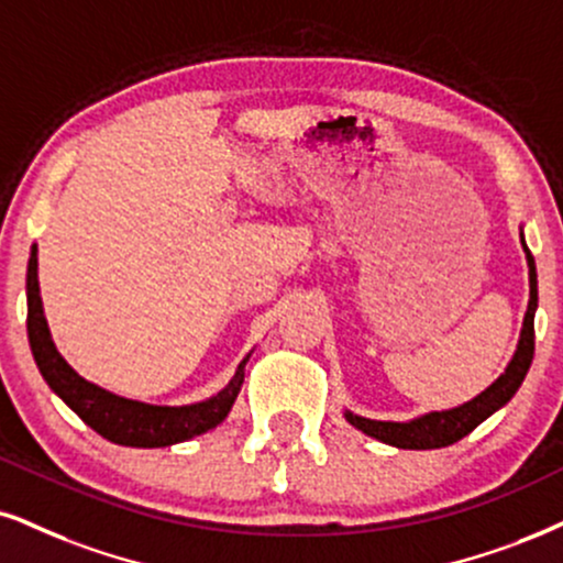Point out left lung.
Instances as JSON below:
<instances>
[{
  "mask_svg": "<svg viewBox=\"0 0 563 563\" xmlns=\"http://www.w3.org/2000/svg\"><path fill=\"white\" fill-rule=\"evenodd\" d=\"M522 247L527 255V268H530V302H527V313L522 323V334H519V344L511 363L506 365V371L498 376L494 384L485 388L483 394H477L475 399L464 401L462 407L443 409V412H428L420 418L407 420V422H391V420H371L352 415L350 409L344 412V418L350 426L363 430L371 439L384 441L388 446L397 449H441L451 446L467 433L481 426L485 418L501 409L506 401L517 394V388L522 386V380L530 371L532 355H536V310H538V274H536V258H532L530 247L525 245L522 234Z\"/></svg>",
  "mask_w": 563,
  "mask_h": 563,
  "instance_id": "left-lung-1",
  "label": "left lung"
}]
</instances>
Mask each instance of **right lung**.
<instances>
[{
  "instance_id": "obj_1",
  "label": "right lung",
  "mask_w": 563,
  "mask_h": 563,
  "mask_svg": "<svg viewBox=\"0 0 563 563\" xmlns=\"http://www.w3.org/2000/svg\"><path fill=\"white\" fill-rule=\"evenodd\" d=\"M25 295H27V342H31L33 360H36L41 376L57 397L73 409L78 418L103 435L107 441L120 443V446H137V449H156L172 446V443L187 441L192 435L206 433L217 428L232 409L238 399L242 380H245V363L242 360L234 371L229 384L221 388L217 397L196 401L185 407H158L145 405V401L124 399L107 388L90 384L59 355L57 346L48 334V325L44 318V305H41L38 292V255L36 245L31 247L27 258V276H25Z\"/></svg>"
}]
</instances>
